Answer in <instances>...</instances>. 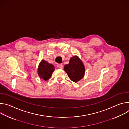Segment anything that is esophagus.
Returning <instances> with one entry per match:
<instances>
[{"label":"esophagus","mask_w":129,"mask_h":129,"mask_svg":"<svg viewBox=\"0 0 129 129\" xmlns=\"http://www.w3.org/2000/svg\"><path fill=\"white\" fill-rule=\"evenodd\" d=\"M57 66H58V67L59 68H60V69H62V68H63V65L61 64H58V65H57Z\"/></svg>","instance_id":"esophagus-1"}]
</instances>
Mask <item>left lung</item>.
<instances>
[{
    "label": "left lung",
    "instance_id": "obj_1",
    "mask_svg": "<svg viewBox=\"0 0 129 129\" xmlns=\"http://www.w3.org/2000/svg\"><path fill=\"white\" fill-rule=\"evenodd\" d=\"M64 70L69 79L75 83L81 80L84 77L85 73L84 64L77 56H73L70 59L69 64L64 66Z\"/></svg>",
    "mask_w": 129,
    "mask_h": 129
}]
</instances>
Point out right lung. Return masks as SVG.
<instances>
[{"mask_svg":"<svg viewBox=\"0 0 129 129\" xmlns=\"http://www.w3.org/2000/svg\"><path fill=\"white\" fill-rule=\"evenodd\" d=\"M54 70V67L52 64L42 60L38 66V75L41 79L47 81L51 77Z\"/></svg>","mask_w":129,"mask_h":129,"instance_id":"1","label":"right lung"}]
</instances>
